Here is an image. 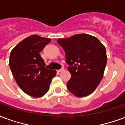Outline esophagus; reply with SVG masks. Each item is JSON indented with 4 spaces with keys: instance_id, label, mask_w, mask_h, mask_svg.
I'll use <instances>...</instances> for the list:
<instances>
[{
    "instance_id": "obj_1",
    "label": "esophagus",
    "mask_w": 125,
    "mask_h": 125,
    "mask_svg": "<svg viewBox=\"0 0 125 125\" xmlns=\"http://www.w3.org/2000/svg\"><path fill=\"white\" fill-rule=\"evenodd\" d=\"M63 70H64V69H63V68H62V69H60V70H58L57 72H62V71Z\"/></svg>"
}]
</instances>
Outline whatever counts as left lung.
I'll return each mask as SVG.
<instances>
[{"label":"left lung","instance_id":"left-lung-1","mask_svg":"<svg viewBox=\"0 0 125 125\" xmlns=\"http://www.w3.org/2000/svg\"><path fill=\"white\" fill-rule=\"evenodd\" d=\"M57 42L65 53V62L70 65L69 91L77 97L92 94L102 80L107 62L104 45L94 36L76 34Z\"/></svg>","mask_w":125,"mask_h":125}]
</instances>
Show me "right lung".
Segmentation results:
<instances>
[{"label": "right lung", "instance_id": "1", "mask_svg": "<svg viewBox=\"0 0 125 125\" xmlns=\"http://www.w3.org/2000/svg\"><path fill=\"white\" fill-rule=\"evenodd\" d=\"M51 39L33 35L24 39L12 49L9 66L15 81L23 92L39 98L48 92L56 71L49 70L39 53Z\"/></svg>", "mask_w": 125, "mask_h": 125}]
</instances>
